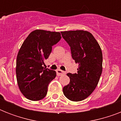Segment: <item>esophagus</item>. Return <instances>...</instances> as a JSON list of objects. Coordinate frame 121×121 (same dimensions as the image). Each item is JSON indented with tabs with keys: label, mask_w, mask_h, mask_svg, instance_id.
<instances>
[{
	"label": "esophagus",
	"mask_w": 121,
	"mask_h": 121,
	"mask_svg": "<svg viewBox=\"0 0 121 121\" xmlns=\"http://www.w3.org/2000/svg\"><path fill=\"white\" fill-rule=\"evenodd\" d=\"M65 73V72L64 71H62V70H60V69H58V70H56V74L58 76L62 75H64Z\"/></svg>",
	"instance_id": "obj_1"
}]
</instances>
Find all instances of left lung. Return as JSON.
Returning a JSON list of instances; mask_svg holds the SVG:
<instances>
[{
  "mask_svg": "<svg viewBox=\"0 0 121 121\" xmlns=\"http://www.w3.org/2000/svg\"><path fill=\"white\" fill-rule=\"evenodd\" d=\"M61 33L70 45L72 58L78 65L77 73L66 74L70 81L63 92L70 100L82 101L94 92L99 81L102 72L101 48L88 31L76 30Z\"/></svg>",
  "mask_w": 121,
  "mask_h": 121,
  "instance_id": "1",
  "label": "left lung"
}]
</instances>
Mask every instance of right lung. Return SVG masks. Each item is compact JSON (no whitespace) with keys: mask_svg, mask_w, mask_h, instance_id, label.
Here are the masks:
<instances>
[{"mask_svg":"<svg viewBox=\"0 0 121 121\" xmlns=\"http://www.w3.org/2000/svg\"><path fill=\"white\" fill-rule=\"evenodd\" d=\"M61 38L60 33L36 29L26 38L16 60V78L20 91L27 99L36 101L47 94L48 86L56 75L55 71L44 68L52 46Z\"/></svg>","mask_w":121,"mask_h":121,"instance_id":"obj_1","label":"right lung"}]
</instances>
